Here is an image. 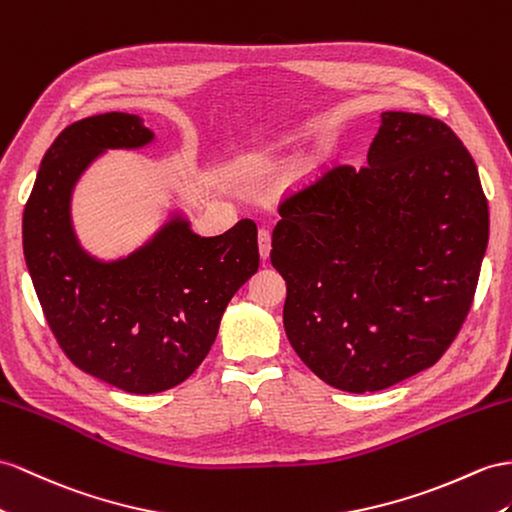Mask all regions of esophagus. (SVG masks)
Wrapping results in <instances>:
<instances>
[{
	"instance_id": "34e87169",
	"label": "esophagus",
	"mask_w": 512,
	"mask_h": 512,
	"mask_svg": "<svg viewBox=\"0 0 512 512\" xmlns=\"http://www.w3.org/2000/svg\"><path fill=\"white\" fill-rule=\"evenodd\" d=\"M259 255L261 259H268L270 257V231L268 229H259Z\"/></svg>"
}]
</instances>
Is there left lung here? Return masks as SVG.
Listing matches in <instances>:
<instances>
[{
	"mask_svg": "<svg viewBox=\"0 0 512 512\" xmlns=\"http://www.w3.org/2000/svg\"><path fill=\"white\" fill-rule=\"evenodd\" d=\"M272 266L283 326L326 385L370 393L435 365L467 318L489 242L478 168L454 131L383 112L368 166L283 201Z\"/></svg>",
	"mask_w": 512,
	"mask_h": 512,
	"instance_id": "8db88e82",
	"label": "left lung"
}]
</instances>
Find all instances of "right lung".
<instances>
[{
	"instance_id": "right-lung-1",
	"label": "right lung",
	"mask_w": 512,
	"mask_h": 512,
	"mask_svg": "<svg viewBox=\"0 0 512 512\" xmlns=\"http://www.w3.org/2000/svg\"><path fill=\"white\" fill-rule=\"evenodd\" d=\"M153 142L136 114L69 125L45 153L23 212L25 266L51 333L77 368L129 393L186 381L212 348L229 300L259 268L253 220L205 238L179 207L123 257L86 251L71 214L77 183L103 153Z\"/></svg>"
}]
</instances>
